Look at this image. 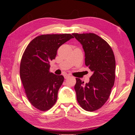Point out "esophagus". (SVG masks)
I'll return each instance as SVG.
<instances>
[{
  "label": "esophagus",
  "instance_id": "obj_1",
  "mask_svg": "<svg viewBox=\"0 0 135 135\" xmlns=\"http://www.w3.org/2000/svg\"><path fill=\"white\" fill-rule=\"evenodd\" d=\"M70 76L69 75H68V74H65L64 75V78H65V79H68V78H69V77H70Z\"/></svg>",
  "mask_w": 135,
  "mask_h": 135
}]
</instances>
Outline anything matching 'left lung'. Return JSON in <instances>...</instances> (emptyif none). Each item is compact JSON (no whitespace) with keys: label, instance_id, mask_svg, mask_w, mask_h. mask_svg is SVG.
<instances>
[{"label":"left lung","instance_id":"obj_1","mask_svg":"<svg viewBox=\"0 0 135 135\" xmlns=\"http://www.w3.org/2000/svg\"><path fill=\"white\" fill-rule=\"evenodd\" d=\"M82 45L85 64L93 73L85 84L76 78L74 89L78 103L84 110L93 112L108 100L115 81V60L109 44L93 33L72 34Z\"/></svg>","mask_w":135,"mask_h":135}]
</instances>
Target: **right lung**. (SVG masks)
<instances>
[{"label": "right lung", "mask_w": 135, "mask_h": 135, "mask_svg": "<svg viewBox=\"0 0 135 135\" xmlns=\"http://www.w3.org/2000/svg\"><path fill=\"white\" fill-rule=\"evenodd\" d=\"M74 36L70 34L41 35L28 44L20 63V74L27 99L41 111L54 106L64 78L50 71V62L54 60L61 45Z\"/></svg>", "instance_id": "add662e5"}]
</instances>
